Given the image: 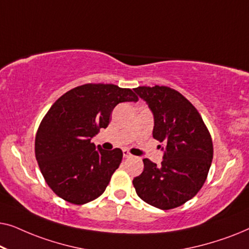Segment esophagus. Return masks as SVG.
I'll return each instance as SVG.
<instances>
[{
  "mask_svg": "<svg viewBox=\"0 0 249 249\" xmlns=\"http://www.w3.org/2000/svg\"><path fill=\"white\" fill-rule=\"evenodd\" d=\"M124 159L131 158V154L127 151V149H124Z\"/></svg>",
  "mask_w": 249,
  "mask_h": 249,
  "instance_id": "34e87169",
  "label": "esophagus"
}]
</instances>
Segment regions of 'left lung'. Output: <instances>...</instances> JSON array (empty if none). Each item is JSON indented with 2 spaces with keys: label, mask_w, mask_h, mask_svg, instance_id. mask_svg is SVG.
Returning a JSON list of instances; mask_svg holds the SVG:
<instances>
[{
  "label": "left lung",
  "mask_w": 249,
  "mask_h": 249,
  "mask_svg": "<svg viewBox=\"0 0 249 249\" xmlns=\"http://www.w3.org/2000/svg\"><path fill=\"white\" fill-rule=\"evenodd\" d=\"M134 90L154 115L153 137L164 144V155L161 165L142 160L144 171L132 183L149 205L175 209L192 199L205 182L213 159L212 138L198 111L179 91L166 86Z\"/></svg>",
  "instance_id": "1"
}]
</instances>
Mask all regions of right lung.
I'll use <instances>...</instances> for the list:
<instances>
[{
  "label": "right lung",
  "mask_w": 249,
  "mask_h": 249,
  "mask_svg": "<svg viewBox=\"0 0 249 249\" xmlns=\"http://www.w3.org/2000/svg\"><path fill=\"white\" fill-rule=\"evenodd\" d=\"M129 88L86 84L63 94L40 122L35 155L50 188L67 202L83 205L104 193L122 161V151L102 149L91 138L110 124L113 108L137 102Z\"/></svg>",
  "instance_id": "1"
}]
</instances>
